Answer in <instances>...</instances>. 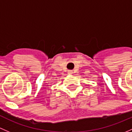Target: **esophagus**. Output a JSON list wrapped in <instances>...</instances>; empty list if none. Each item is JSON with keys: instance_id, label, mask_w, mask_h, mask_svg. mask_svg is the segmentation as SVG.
I'll return each mask as SVG.
<instances>
[{"instance_id": "1", "label": "esophagus", "mask_w": 132, "mask_h": 132, "mask_svg": "<svg viewBox=\"0 0 132 132\" xmlns=\"http://www.w3.org/2000/svg\"><path fill=\"white\" fill-rule=\"evenodd\" d=\"M69 74H72L71 70H69Z\"/></svg>"}]
</instances>
